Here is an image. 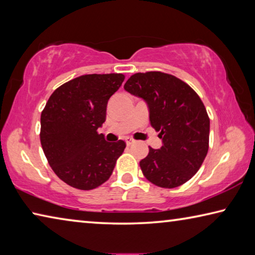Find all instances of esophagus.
<instances>
[{
  "label": "esophagus",
  "mask_w": 255,
  "mask_h": 255,
  "mask_svg": "<svg viewBox=\"0 0 255 255\" xmlns=\"http://www.w3.org/2000/svg\"><path fill=\"white\" fill-rule=\"evenodd\" d=\"M133 143H135V140L131 139V138H129V137L126 138V144H127V145H131V144H133Z\"/></svg>",
  "instance_id": "1"
}]
</instances>
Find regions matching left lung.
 Instances as JSON below:
<instances>
[{"mask_svg":"<svg viewBox=\"0 0 255 255\" xmlns=\"http://www.w3.org/2000/svg\"><path fill=\"white\" fill-rule=\"evenodd\" d=\"M125 90L146 102L149 122L162 138L139 162L145 178L161 188H176L200 169L208 152L209 117L199 96L178 77L162 72L136 73Z\"/></svg>","mask_w":255,"mask_h":255,"instance_id":"left-lung-1","label":"left lung"}]
</instances>
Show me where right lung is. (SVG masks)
<instances>
[{
	"label": "right lung",
	"instance_id": "obj_1",
	"mask_svg": "<svg viewBox=\"0 0 255 255\" xmlns=\"http://www.w3.org/2000/svg\"><path fill=\"white\" fill-rule=\"evenodd\" d=\"M123 74H88L56 89L40 117V141L51 169L80 190H92L110 178L126 143H109L98 128L106 122L110 97Z\"/></svg>",
	"mask_w": 255,
	"mask_h": 255
}]
</instances>
